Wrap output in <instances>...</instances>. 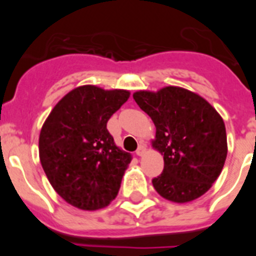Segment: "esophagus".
I'll list each match as a JSON object with an SVG mask.
<instances>
[{"label":"esophagus","mask_w":256,"mask_h":256,"mask_svg":"<svg viewBox=\"0 0 256 256\" xmlns=\"http://www.w3.org/2000/svg\"><path fill=\"white\" fill-rule=\"evenodd\" d=\"M144 152H146V148H144V144H140L138 148H137V151H136V154L138 156H142L144 155Z\"/></svg>","instance_id":"34e87169"}]
</instances>
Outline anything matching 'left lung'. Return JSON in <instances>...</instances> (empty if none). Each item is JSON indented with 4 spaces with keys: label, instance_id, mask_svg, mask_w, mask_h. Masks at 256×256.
<instances>
[{
    "label": "left lung",
    "instance_id": "left-lung-1",
    "mask_svg": "<svg viewBox=\"0 0 256 256\" xmlns=\"http://www.w3.org/2000/svg\"><path fill=\"white\" fill-rule=\"evenodd\" d=\"M156 126L152 148L164 156V170L152 184L162 198L184 204L210 190L227 158L224 122L204 97L168 86L133 94Z\"/></svg>",
    "mask_w": 256,
    "mask_h": 256
}]
</instances>
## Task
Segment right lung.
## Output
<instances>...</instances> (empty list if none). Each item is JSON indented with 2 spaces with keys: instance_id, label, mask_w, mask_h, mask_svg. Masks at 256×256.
<instances>
[{
  "instance_id": "obj_1",
  "label": "right lung",
  "mask_w": 256,
  "mask_h": 256,
  "mask_svg": "<svg viewBox=\"0 0 256 256\" xmlns=\"http://www.w3.org/2000/svg\"><path fill=\"white\" fill-rule=\"evenodd\" d=\"M126 90L76 87L52 108L40 133V160L68 204L102 209L116 198L132 155L115 144L106 124L130 98Z\"/></svg>"
}]
</instances>
